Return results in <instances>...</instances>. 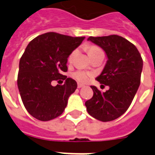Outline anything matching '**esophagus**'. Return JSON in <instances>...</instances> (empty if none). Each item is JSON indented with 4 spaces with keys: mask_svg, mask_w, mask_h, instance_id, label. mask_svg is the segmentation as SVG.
Here are the masks:
<instances>
[{
    "mask_svg": "<svg viewBox=\"0 0 155 155\" xmlns=\"http://www.w3.org/2000/svg\"><path fill=\"white\" fill-rule=\"evenodd\" d=\"M84 87V85L82 84H80V83H78V87H79V88H80V87Z\"/></svg>",
    "mask_w": 155,
    "mask_h": 155,
    "instance_id": "1",
    "label": "esophagus"
}]
</instances>
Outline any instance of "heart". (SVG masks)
Here are the masks:
<instances>
[{
  "label": "heart",
  "mask_w": 155,
  "mask_h": 155,
  "mask_svg": "<svg viewBox=\"0 0 155 155\" xmlns=\"http://www.w3.org/2000/svg\"><path fill=\"white\" fill-rule=\"evenodd\" d=\"M100 51L99 48H97L96 47H91L88 49V54H91L94 53L96 51ZM75 54V51H73L72 53L71 54L70 56H69V60H71L73 58V56ZM73 77L75 78V80H78L79 82L80 83H86L87 82L89 79L92 77V74L90 72H87V71H76L75 72L73 73Z\"/></svg>",
  "instance_id": "1"
}]
</instances>
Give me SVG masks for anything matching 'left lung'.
Wrapping results in <instances>:
<instances>
[{
  "label": "left lung",
  "mask_w": 155,
  "mask_h": 155,
  "mask_svg": "<svg viewBox=\"0 0 155 155\" xmlns=\"http://www.w3.org/2000/svg\"><path fill=\"white\" fill-rule=\"evenodd\" d=\"M87 41L104 50L107 62L97 81L109 87L101 92L91 86L93 97L85 102L87 113L97 120L110 121L124 114L140 85L143 61L137 47L118 35L89 37Z\"/></svg>",
  "instance_id": "8db88e82"
}]
</instances>
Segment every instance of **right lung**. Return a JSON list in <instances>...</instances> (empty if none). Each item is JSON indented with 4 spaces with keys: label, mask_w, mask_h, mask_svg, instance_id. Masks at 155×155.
<instances>
[{
    "label": "right lung",
    "mask_w": 155,
    "mask_h": 155,
    "mask_svg": "<svg viewBox=\"0 0 155 155\" xmlns=\"http://www.w3.org/2000/svg\"><path fill=\"white\" fill-rule=\"evenodd\" d=\"M85 37H71L50 32L38 36L28 44L19 62L18 86L28 113L42 121L60 116L77 83L67 78L68 58ZM63 85L52 86L54 80Z\"/></svg>",
    "instance_id": "add662e5"
}]
</instances>
